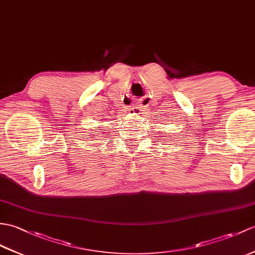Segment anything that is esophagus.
Wrapping results in <instances>:
<instances>
[{"label":"esophagus","instance_id":"34e87169","mask_svg":"<svg viewBox=\"0 0 255 255\" xmlns=\"http://www.w3.org/2000/svg\"><path fill=\"white\" fill-rule=\"evenodd\" d=\"M139 110H140V108H137V106L132 108V111H134V112H139Z\"/></svg>","mask_w":255,"mask_h":255}]
</instances>
